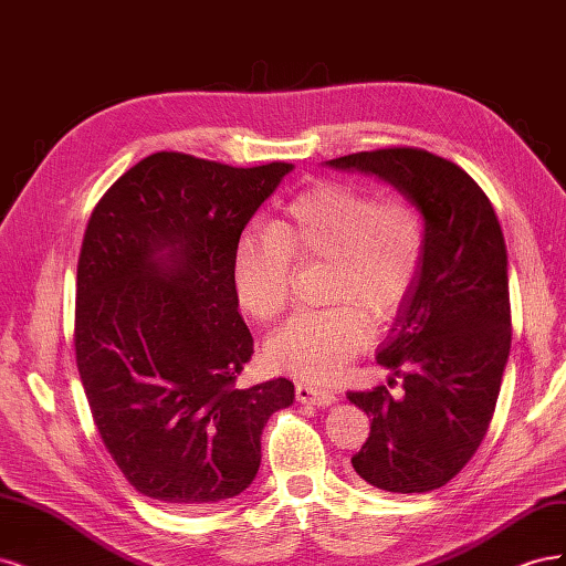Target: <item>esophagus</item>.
I'll return each mask as SVG.
<instances>
[{
    "label": "esophagus",
    "instance_id": "34e87169",
    "mask_svg": "<svg viewBox=\"0 0 566 566\" xmlns=\"http://www.w3.org/2000/svg\"><path fill=\"white\" fill-rule=\"evenodd\" d=\"M295 394H297V401L300 403H314V406H331V403H335V394L333 391H328V389H321V387H314V385H310V382H297V389H295Z\"/></svg>",
    "mask_w": 566,
    "mask_h": 566
}]
</instances>
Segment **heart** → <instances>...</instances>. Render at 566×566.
Returning a JSON list of instances; mask_svg holds the SVG:
<instances>
[{
    "instance_id": "heart-1",
    "label": "heart",
    "mask_w": 566,
    "mask_h": 566,
    "mask_svg": "<svg viewBox=\"0 0 566 566\" xmlns=\"http://www.w3.org/2000/svg\"><path fill=\"white\" fill-rule=\"evenodd\" d=\"M427 229L406 196L378 198L364 186L321 181L287 205L233 254L238 302L260 323L279 318L293 295V262L328 260L323 297L335 306L302 312L266 342L269 364L306 382L333 380L368 345V323L401 310L424 260Z\"/></svg>"
}]
</instances>
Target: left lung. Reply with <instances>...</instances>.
<instances>
[{
    "instance_id": "1",
    "label": "left lung",
    "mask_w": 566,
    "mask_h": 566,
    "mask_svg": "<svg viewBox=\"0 0 566 566\" xmlns=\"http://www.w3.org/2000/svg\"><path fill=\"white\" fill-rule=\"evenodd\" d=\"M328 165L391 184L424 217L418 281L378 352V364L403 380V394L391 397L380 385L347 391V399L370 418V434L352 458L356 474L391 493L434 491L482 443L510 356L507 250L499 217L465 169L430 150H361Z\"/></svg>"
}]
</instances>
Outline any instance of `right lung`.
<instances>
[{
	"label": "right lung",
	"mask_w": 566,
	"mask_h": 566,
	"mask_svg": "<svg viewBox=\"0 0 566 566\" xmlns=\"http://www.w3.org/2000/svg\"><path fill=\"white\" fill-rule=\"evenodd\" d=\"M290 163L231 167L153 153L94 208L77 262L75 358L96 430L127 482L167 507L243 493L266 420L295 401L276 378L238 389L254 354L233 254Z\"/></svg>",
	"instance_id": "right-lung-1"
}]
</instances>
